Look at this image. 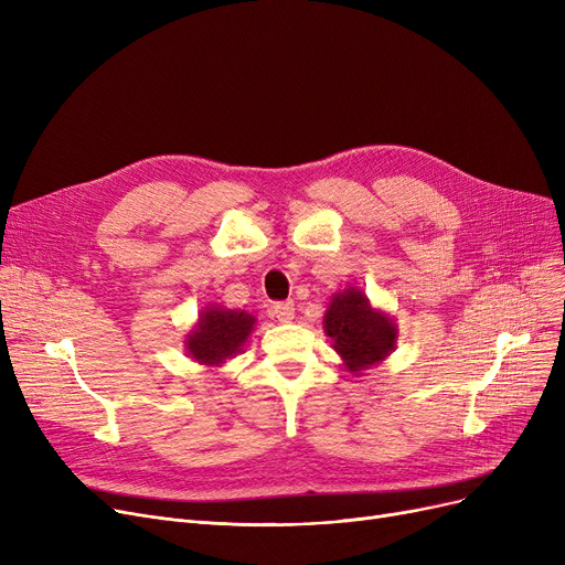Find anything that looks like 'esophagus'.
Returning <instances> with one entry per match:
<instances>
[{"label": "esophagus", "mask_w": 565, "mask_h": 565, "mask_svg": "<svg viewBox=\"0 0 565 565\" xmlns=\"http://www.w3.org/2000/svg\"><path fill=\"white\" fill-rule=\"evenodd\" d=\"M270 311H273V316H275L279 322H290L292 316H295V307H292L290 300H288V302H275Z\"/></svg>", "instance_id": "34e87169"}]
</instances>
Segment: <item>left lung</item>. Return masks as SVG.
I'll return each instance as SVG.
<instances>
[{"mask_svg": "<svg viewBox=\"0 0 565 565\" xmlns=\"http://www.w3.org/2000/svg\"><path fill=\"white\" fill-rule=\"evenodd\" d=\"M322 328L352 373L387 360L398 339L396 322L387 313L373 309L360 288H345L334 295L324 311Z\"/></svg>", "mask_w": 565, "mask_h": 565, "instance_id": "8db88e82", "label": "left lung"}]
</instances>
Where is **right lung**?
<instances>
[{
    "instance_id": "1",
    "label": "right lung",
    "mask_w": 565,
    "mask_h": 565,
    "mask_svg": "<svg viewBox=\"0 0 565 565\" xmlns=\"http://www.w3.org/2000/svg\"><path fill=\"white\" fill-rule=\"evenodd\" d=\"M256 318L247 311L205 307L194 330L188 334V354L205 366H220L235 358L249 339Z\"/></svg>"
}]
</instances>
